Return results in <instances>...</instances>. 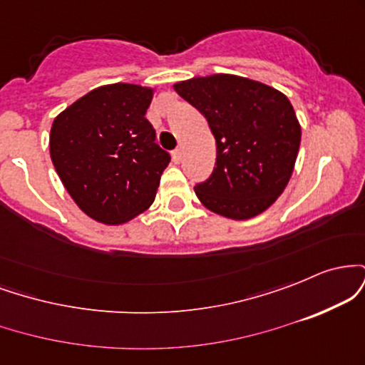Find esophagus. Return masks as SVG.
Masks as SVG:
<instances>
[{"label": "esophagus", "instance_id": "34e87169", "mask_svg": "<svg viewBox=\"0 0 365 365\" xmlns=\"http://www.w3.org/2000/svg\"><path fill=\"white\" fill-rule=\"evenodd\" d=\"M182 159H183V150H182V148L175 149V150H173V161L178 165V163H182Z\"/></svg>", "mask_w": 365, "mask_h": 365}]
</instances>
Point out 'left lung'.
Instances as JSON below:
<instances>
[{"mask_svg": "<svg viewBox=\"0 0 365 365\" xmlns=\"http://www.w3.org/2000/svg\"><path fill=\"white\" fill-rule=\"evenodd\" d=\"M173 89L202 113L216 140L215 171L194 187L202 206L237 221L273 206L290 182L302 137L287 96L232 73L188 78Z\"/></svg>", "mask_w": 365, "mask_h": 365, "instance_id": "1", "label": "left lung"}]
</instances>
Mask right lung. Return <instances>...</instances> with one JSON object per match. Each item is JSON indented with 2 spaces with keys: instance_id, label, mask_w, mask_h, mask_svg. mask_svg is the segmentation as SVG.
<instances>
[{
  "instance_id": "obj_1",
  "label": "right lung",
  "mask_w": 365,
  "mask_h": 365,
  "mask_svg": "<svg viewBox=\"0 0 365 365\" xmlns=\"http://www.w3.org/2000/svg\"><path fill=\"white\" fill-rule=\"evenodd\" d=\"M156 87L108 83L56 116L49 154L73 202L103 225H123L149 209L170 154L145 113Z\"/></svg>"
}]
</instances>
